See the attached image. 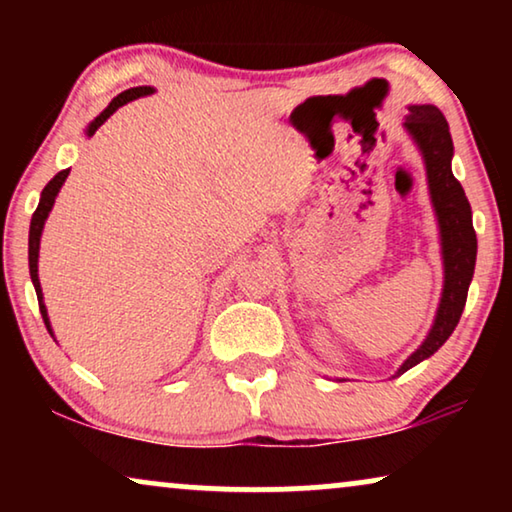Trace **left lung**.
I'll return each instance as SVG.
<instances>
[{"label": "left lung", "instance_id": "1", "mask_svg": "<svg viewBox=\"0 0 512 512\" xmlns=\"http://www.w3.org/2000/svg\"><path fill=\"white\" fill-rule=\"evenodd\" d=\"M403 128L424 160L429 198L438 221L440 256H443V291H440L436 317H433L424 342L401 363L394 377L403 375L405 370L436 354L457 328L466 305L468 286H471L473 279L475 254H478L471 205H468L464 188L452 174L454 146L445 116L433 104H410Z\"/></svg>", "mask_w": 512, "mask_h": 512}]
</instances>
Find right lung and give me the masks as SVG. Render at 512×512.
Wrapping results in <instances>:
<instances>
[{"mask_svg": "<svg viewBox=\"0 0 512 512\" xmlns=\"http://www.w3.org/2000/svg\"><path fill=\"white\" fill-rule=\"evenodd\" d=\"M156 93V88L151 86H137V88H128L123 90L121 95H116L114 100L109 102V107L102 111L100 116H95V121L88 123V128L83 130V135L86 137H93L95 130L100 128V125L107 121V118L114 114L118 107H123V104H128L132 100H137V97H146V95H153ZM69 170H62L55 174V177L48 181L44 191H41V198H39V207L37 212L32 214V223H30V249H27V258H30V277H32V284H34V291H37V298H39V310H41V317H44V324L48 328V333L53 335V328H51V319H48V310L44 305V291H41V282H39V244H41V233H44V223L48 219V214H51V209L55 205V198H58L62 184H65ZM55 340V335H53Z\"/></svg>", "mask_w": 512, "mask_h": 512, "instance_id": "right-lung-1", "label": "right lung"}]
</instances>
